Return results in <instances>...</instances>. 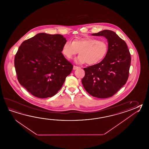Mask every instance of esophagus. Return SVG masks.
Segmentation results:
<instances>
[{"label":"esophagus","instance_id":"34e87169","mask_svg":"<svg viewBox=\"0 0 149 149\" xmlns=\"http://www.w3.org/2000/svg\"><path fill=\"white\" fill-rule=\"evenodd\" d=\"M79 66H73V70H77V69H78V68H79Z\"/></svg>","mask_w":149,"mask_h":149}]
</instances>
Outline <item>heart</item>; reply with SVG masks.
I'll return each mask as SVG.
<instances>
[{
  "label": "heart",
  "mask_w": 149,
  "mask_h": 149,
  "mask_svg": "<svg viewBox=\"0 0 149 149\" xmlns=\"http://www.w3.org/2000/svg\"><path fill=\"white\" fill-rule=\"evenodd\" d=\"M108 49L106 41L94 38H77L73 42L67 41L62 48V53L70 59L79 51L80 55L75 59L77 63L93 65L100 62L106 56Z\"/></svg>",
  "instance_id": "1"
}]
</instances>
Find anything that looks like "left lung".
Masks as SVG:
<instances>
[{"mask_svg":"<svg viewBox=\"0 0 149 149\" xmlns=\"http://www.w3.org/2000/svg\"><path fill=\"white\" fill-rule=\"evenodd\" d=\"M92 35L105 37L108 49L100 63L84 68L85 76L82 79V84L93 97H111L127 81L131 54L126 42L112 31L105 30Z\"/></svg>","mask_w":149,"mask_h":149,"instance_id":"obj_1","label":"left lung"}]
</instances>
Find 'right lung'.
<instances>
[{
	"mask_svg": "<svg viewBox=\"0 0 149 149\" xmlns=\"http://www.w3.org/2000/svg\"><path fill=\"white\" fill-rule=\"evenodd\" d=\"M66 41L61 34L40 33L19 46L14 59L17 79L32 95L52 97L61 88L73 68L61 53Z\"/></svg>",
	"mask_w": 149,
	"mask_h": 149,
	"instance_id": "right-lung-1",
	"label": "right lung"
}]
</instances>
